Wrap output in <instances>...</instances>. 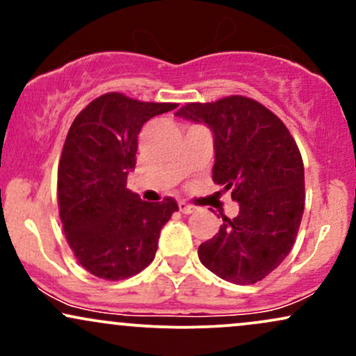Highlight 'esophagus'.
I'll return each instance as SVG.
<instances>
[{"instance_id":"obj_1","label":"esophagus","mask_w":356,"mask_h":356,"mask_svg":"<svg viewBox=\"0 0 356 356\" xmlns=\"http://www.w3.org/2000/svg\"><path fill=\"white\" fill-rule=\"evenodd\" d=\"M179 211H181L182 214H192V212L195 211V207L191 206V204L181 201V202H179Z\"/></svg>"}]
</instances>
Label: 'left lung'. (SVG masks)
I'll return each mask as SVG.
<instances>
[{"label":"left lung","instance_id":"left-lung-1","mask_svg":"<svg viewBox=\"0 0 356 356\" xmlns=\"http://www.w3.org/2000/svg\"><path fill=\"white\" fill-rule=\"evenodd\" d=\"M214 132L212 181L239 202L214 238L199 246L209 271L236 284H254L283 263L305 211V167L295 138L271 110L243 95L192 102L175 112Z\"/></svg>","mask_w":356,"mask_h":356}]
</instances>
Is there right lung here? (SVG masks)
Returning a JSON list of instances; mask_svg holds the SVG:
<instances>
[{
    "mask_svg": "<svg viewBox=\"0 0 356 356\" xmlns=\"http://www.w3.org/2000/svg\"><path fill=\"white\" fill-rule=\"evenodd\" d=\"M175 107L110 92L73 120L61 150L56 194L65 238L90 275L120 281L154 261L162 226L179 206L172 197L140 201L127 189V175L136 167L142 125Z\"/></svg>",
    "mask_w": 356,
    "mask_h": 356,
    "instance_id": "right-lung-1",
    "label": "right lung"
}]
</instances>
